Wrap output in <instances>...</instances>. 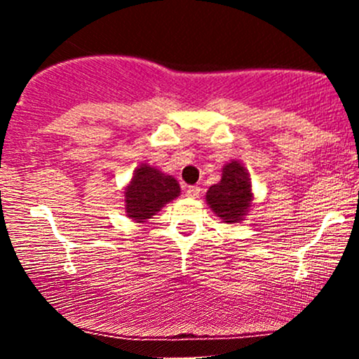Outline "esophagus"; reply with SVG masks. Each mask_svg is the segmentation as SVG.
<instances>
[{"label":"esophagus","instance_id":"obj_1","mask_svg":"<svg viewBox=\"0 0 359 359\" xmlns=\"http://www.w3.org/2000/svg\"><path fill=\"white\" fill-rule=\"evenodd\" d=\"M203 189L197 187V185H189V187H185V197H191V199H196V197H199V194Z\"/></svg>","mask_w":359,"mask_h":359}]
</instances>
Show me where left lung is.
Listing matches in <instances>:
<instances>
[{"mask_svg":"<svg viewBox=\"0 0 359 359\" xmlns=\"http://www.w3.org/2000/svg\"><path fill=\"white\" fill-rule=\"evenodd\" d=\"M205 203L226 224H238L253 205L250 174L241 162L231 160L222 167L221 180L205 192Z\"/></svg>","mask_w":359,"mask_h":359,"instance_id":"left-lung-1","label":"left lung"}]
</instances>
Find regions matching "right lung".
Returning <instances> with one entry per match:
<instances>
[{
    "instance_id": "1",
    "label": "right lung",
    "mask_w": 359,
    "mask_h": 359,
    "mask_svg": "<svg viewBox=\"0 0 359 359\" xmlns=\"http://www.w3.org/2000/svg\"><path fill=\"white\" fill-rule=\"evenodd\" d=\"M179 196L180 185L174 177L140 163L125 187V212L135 222H145Z\"/></svg>"
}]
</instances>
